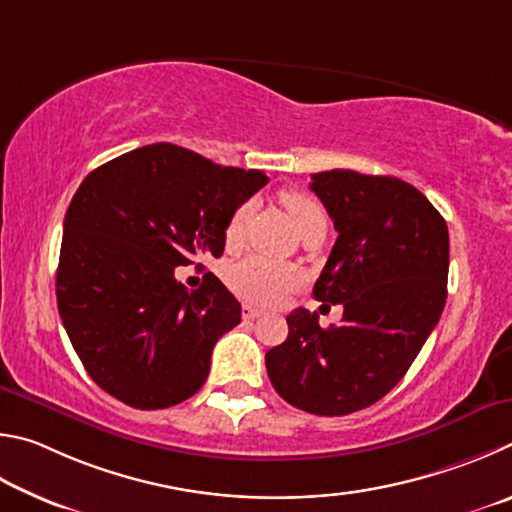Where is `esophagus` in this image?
Segmentation results:
<instances>
[{
  "instance_id": "1",
  "label": "esophagus",
  "mask_w": 512,
  "mask_h": 512,
  "mask_svg": "<svg viewBox=\"0 0 512 512\" xmlns=\"http://www.w3.org/2000/svg\"><path fill=\"white\" fill-rule=\"evenodd\" d=\"M263 315H265V310H261V308L249 306V303L242 306V319H256V317H263Z\"/></svg>"
}]
</instances>
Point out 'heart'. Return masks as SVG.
<instances>
[{"instance_id": "b5f03b06", "label": "heart", "mask_w": 512, "mask_h": 512, "mask_svg": "<svg viewBox=\"0 0 512 512\" xmlns=\"http://www.w3.org/2000/svg\"><path fill=\"white\" fill-rule=\"evenodd\" d=\"M283 209L288 211L294 229L299 233L308 227L310 222L324 218L319 204L301 191H283L279 195ZM251 215V204L242 202L231 213V218L224 227V245L227 249H238L242 245V236H245L247 220ZM299 281V274L292 270L290 265H281L274 261H267L261 256H247L242 261L233 263L227 270V283L229 288L245 297L249 301L258 303H276L288 294L294 283Z\"/></svg>"}]
</instances>
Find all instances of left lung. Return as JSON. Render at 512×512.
Masks as SVG:
<instances>
[{"label":"left lung","instance_id":"obj_1","mask_svg":"<svg viewBox=\"0 0 512 512\" xmlns=\"http://www.w3.org/2000/svg\"><path fill=\"white\" fill-rule=\"evenodd\" d=\"M310 188L339 233L312 294L342 303V324L321 328L317 312L297 308L265 364L292 407L346 416L405 378L441 319L450 233L432 202L398 177L337 168L312 175Z\"/></svg>","mask_w":512,"mask_h":512}]
</instances>
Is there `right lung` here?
Instances as JSON below:
<instances>
[{
  "instance_id": "add662e5",
  "label": "right lung",
  "mask_w": 512,
  "mask_h": 512,
  "mask_svg": "<svg viewBox=\"0 0 512 512\" xmlns=\"http://www.w3.org/2000/svg\"><path fill=\"white\" fill-rule=\"evenodd\" d=\"M270 179L150 143L92 170L65 215L56 297L92 380L134 409H166L200 391L240 303L206 274L188 292L175 267L222 256L224 227Z\"/></svg>"
}]
</instances>
